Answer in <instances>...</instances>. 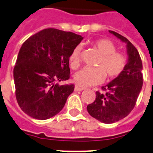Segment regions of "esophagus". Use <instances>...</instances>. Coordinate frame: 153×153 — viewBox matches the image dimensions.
<instances>
[{
	"instance_id": "obj_1",
	"label": "esophagus",
	"mask_w": 153,
	"mask_h": 153,
	"mask_svg": "<svg viewBox=\"0 0 153 153\" xmlns=\"http://www.w3.org/2000/svg\"><path fill=\"white\" fill-rule=\"evenodd\" d=\"M85 87H82V86H79V85H75L74 87V91H82V90H85Z\"/></svg>"
}]
</instances>
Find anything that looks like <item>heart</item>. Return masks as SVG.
Returning a JSON list of instances; mask_svg holds the SVG:
<instances>
[{
  "mask_svg": "<svg viewBox=\"0 0 153 153\" xmlns=\"http://www.w3.org/2000/svg\"><path fill=\"white\" fill-rule=\"evenodd\" d=\"M93 45L100 58L95 68H83L74 74L75 82L82 86L97 85L102 82L105 76L109 79H115L123 73L127 63L126 56L120 52H116V47L108 39H98L93 42ZM81 46L78 45L73 49L69 57L71 67L77 68L80 64Z\"/></svg>",
  "mask_w": 153,
  "mask_h": 153,
  "instance_id": "1",
  "label": "heart"
}]
</instances>
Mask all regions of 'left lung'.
Here are the masks:
<instances>
[{
  "mask_svg": "<svg viewBox=\"0 0 153 153\" xmlns=\"http://www.w3.org/2000/svg\"><path fill=\"white\" fill-rule=\"evenodd\" d=\"M109 33L126 43L128 59L123 73L102 86L106 93L97 91L95 100L87 105L89 115L104 123H113L127 116L134 108L143 85L142 62L137 48L120 33L112 30Z\"/></svg>",
  "mask_w": 153,
  "mask_h": 153,
  "instance_id": "1",
  "label": "left lung"
}]
</instances>
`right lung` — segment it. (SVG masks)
<instances>
[{
	"instance_id": "add662e5",
	"label": "right lung",
	"mask_w": 153,
	"mask_h": 153,
	"mask_svg": "<svg viewBox=\"0 0 153 153\" xmlns=\"http://www.w3.org/2000/svg\"><path fill=\"white\" fill-rule=\"evenodd\" d=\"M82 39L72 32L48 28L23 43L13 77L16 100L27 115L45 120L63 109L74 85L57 82L70 78L69 57Z\"/></svg>"
}]
</instances>
